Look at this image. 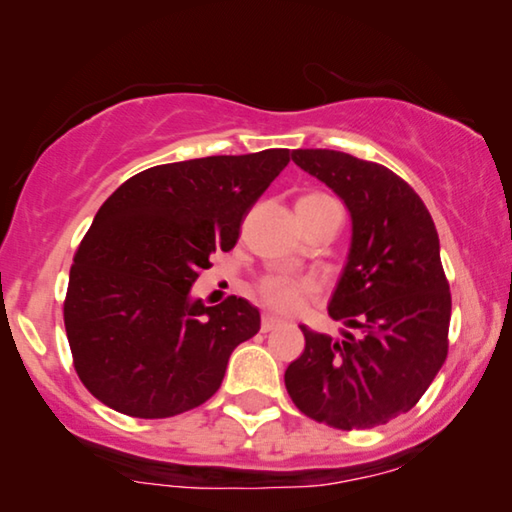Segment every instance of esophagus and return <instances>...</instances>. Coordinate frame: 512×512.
Segmentation results:
<instances>
[{
    "label": "esophagus",
    "mask_w": 512,
    "mask_h": 512,
    "mask_svg": "<svg viewBox=\"0 0 512 512\" xmlns=\"http://www.w3.org/2000/svg\"><path fill=\"white\" fill-rule=\"evenodd\" d=\"M279 326V319L277 317H272V314H263L261 317V331L263 333H268V331H272V328H277Z\"/></svg>",
    "instance_id": "1"
}]
</instances>
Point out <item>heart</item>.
<instances>
[{
    "label": "heart",
    "mask_w": 512,
    "mask_h": 512,
    "mask_svg": "<svg viewBox=\"0 0 512 512\" xmlns=\"http://www.w3.org/2000/svg\"><path fill=\"white\" fill-rule=\"evenodd\" d=\"M333 202L335 200L331 195L312 191V193H305L303 198L298 200V212L307 214L319 207L333 205ZM307 291H310V282H305V279H291L284 275H268L258 282V298H261L268 307H272V310H279V312L293 310Z\"/></svg>",
    "instance_id": "obj_1"
}]
</instances>
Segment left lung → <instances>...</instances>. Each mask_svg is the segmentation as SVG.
I'll return each instance as SVG.
<instances>
[{
    "mask_svg": "<svg viewBox=\"0 0 512 512\" xmlns=\"http://www.w3.org/2000/svg\"><path fill=\"white\" fill-rule=\"evenodd\" d=\"M291 158L352 214V249L328 314L359 335L333 340L300 326L305 352L286 368V391L314 422L375 429L415 408L447 359L452 296L436 226L384 165L328 149Z\"/></svg>",
    "mask_w": 512,
    "mask_h": 512,
    "instance_id": "left-lung-1",
    "label": "left lung"
}]
</instances>
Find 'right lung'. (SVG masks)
Returning a JSON list of instances; mask_svg holds the SVG:
<instances>
[{
	"label": "right lung",
	"mask_w": 512,
	"mask_h": 512,
	"mask_svg": "<svg viewBox=\"0 0 512 512\" xmlns=\"http://www.w3.org/2000/svg\"><path fill=\"white\" fill-rule=\"evenodd\" d=\"M289 160L268 149L156 165L109 195L76 249L62 310L74 370L97 401L163 419L219 391L261 314L244 298L205 307L188 291L214 251L235 247Z\"/></svg>",
	"instance_id": "right-lung-1"
}]
</instances>
